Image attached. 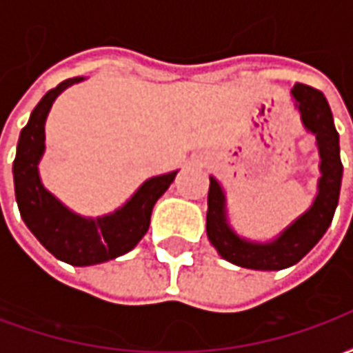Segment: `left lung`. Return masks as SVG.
Segmentation results:
<instances>
[{"mask_svg":"<svg viewBox=\"0 0 353 353\" xmlns=\"http://www.w3.org/2000/svg\"><path fill=\"white\" fill-rule=\"evenodd\" d=\"M291 98L295 101V109L301 113L303 126L316 136L319 153L321 176L318 179V192L304 214L299 215L295 221L268 242L240 236L229 223L225 189L214 176H210L208 240L223 259L242 268L281 270L296 265L325 234L339 206L342 162L339 132L334 128L331 108L319 90L301 83L291 88Z\"/></svg>","mask_w":353,"mask_h":353,"instance_id":"obj_1","label":"left lung"}]
</instances>
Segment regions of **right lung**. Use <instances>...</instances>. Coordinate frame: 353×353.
I'll return each instance as SVG.
<instances>
[{
	"mask_svg": "<svg viewBox=\"0 0 353 353\" xmlns=\"http://www.w3.org/2000/svg\"><path fill=\"white\" fill-rule=\"evenodd\" d=\"M81 81L85 77L62 81L35 105L20 132L12 177L20 215L45 250L68 265L90 266L117 259L138 245L149 229L153 206L179 170L145 179L123 206L100 217L75 214L62 204L39 176V162L45 153V123L58 96Z\"/></svg>",
	"mask_w": 353,
	"mask_h": 353,
	"instance_id": "1",
	"label": "right lung"
}]
</instances>
